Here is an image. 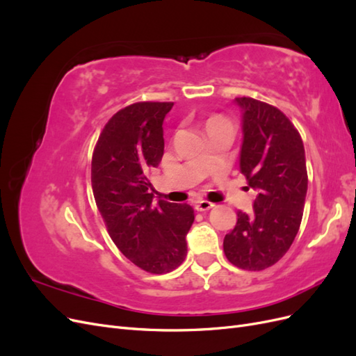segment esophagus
<instances>
[{"instance_id":"obj_1","label":"esophagus","mask_w":356,"mask_h":356,"mask_svg":"<svg viewBox=\"0 0 356 356\" xmlns=\"http://www.w3.org/2000/svg\"><path fill=\"white\" fill-rule=\"evenodd\" d=\"M213 207V203L209 202V200H196L195 202V209L199 211V212H203V211H208Z\"/></svg>"}]
</instances>
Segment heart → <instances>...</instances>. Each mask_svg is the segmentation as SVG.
<instances>
[{"label":"heart","instance_id":"1","mask_svg":"<svg viewBox=\"0 0 356 356\" xmlns=\"http://www.w3.org/2000/svg\"><path fill=\"white\" fill-rule=\"evenodd\" d=\"M221 123H229V120L225 117H222V115H220V114H213V115H211L208 120H207V129H209V127H212V126H215V124H221Z\"/></svg>","mask_w":356,"mask_h":356}]
</instances>
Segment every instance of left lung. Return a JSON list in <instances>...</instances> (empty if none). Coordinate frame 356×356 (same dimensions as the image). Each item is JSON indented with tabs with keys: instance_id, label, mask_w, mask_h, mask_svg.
Segmentation results:
<instances>
[{
	"instance_id": "obj_1",
	"label": "left lung",
	"mask_w": 356,
	"mask_h": 356,
	"mask_svg": "<svg viewBox=\"0 0 356 356\" xmlns=\"http://www.w3.org/2000/svg\"><path fill=\"white\" fill-rule=\"evenodd\" d=\"M234 102L242 110L241 172L258 195L252 213L238 212L222 248L233 266L264 270L286 254L303 218L305 145L293 122L276 106L250 96Z\"/></svg>"
}]
</instances>
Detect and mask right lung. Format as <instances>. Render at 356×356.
<instances>
[{"instance_id": "right-lung-1", "label": "right lung", "mask_w": 356, "mask_h": 356, "mask_svg": "<svg viewBox=\"0 0 356 356\" xmlns=\"http://www.w3.org/2000/svg\"><path fill=\"white\" fill-rule=\"evenodd\" d=\"M174 102H135L117 111L92 156V188L110 238L143 270L161 275L187 255L195 221L187 203L153 202L148 174L163 157V120Z\"/></svg>"}]
</instances>
